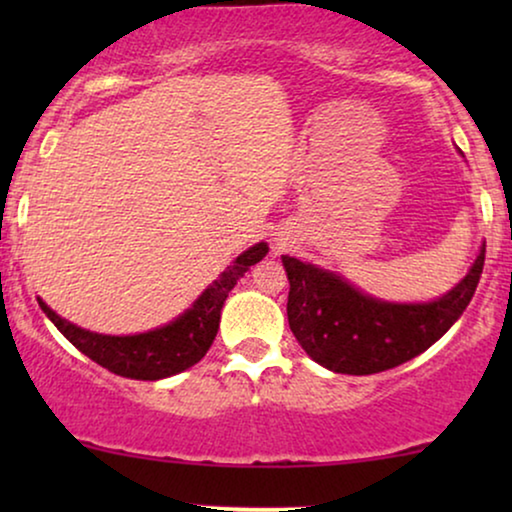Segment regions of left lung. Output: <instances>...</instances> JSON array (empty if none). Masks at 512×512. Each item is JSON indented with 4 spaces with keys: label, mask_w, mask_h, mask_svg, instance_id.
<instances>
[{
    "label": "left lung",
    "mask_w": 512,
    "mask_h": 512,
    "mask_svg": "<svg viewBox=\"0 0 512 512\" xmlns=\"http://www.w3.org/2000/svg\"><path fill=\"white\" fill-rule=\"evenodd\" d=\"M282 263L291 284L289 326L307 356L333 373L373 375L415 359L457 324L478 289L485 244L466 275L426 303L375 298L340 272L293 256Z\"/></svg>",
    "instance_id": "1"
}]
</instances>
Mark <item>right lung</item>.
I'll list each match as a JSON object with an SVG mask.
<instances>
[{
  "label": "right lung",
  "mask_w": 512,
  "mask_h": 512,
  "mask_svg": "<svg viewBox=\"0 0 512 512\" xmlns=\"http://www.w3.org/2000/svg\"><path fill=\"white\" fill-rule=\"evenodd\" d=\"M268 254V242H258L247 251H242L198 298L191 307H186L179 317H174L167 324L151 328L144 333L130 335H107L95 333L88 328H81L53 312L44 300H39V307L44 310L55 328L79 349L88 359L100 363L102 368L111 370L114 375L130 377V380H163L177 373H184L195 366L207 349L212 347L219 331L221 310L226 303L228 293L240 282L251 265L263 261Z\"/></svg>",
  "instance_id": "right-lung-1"
}]
</instances>
